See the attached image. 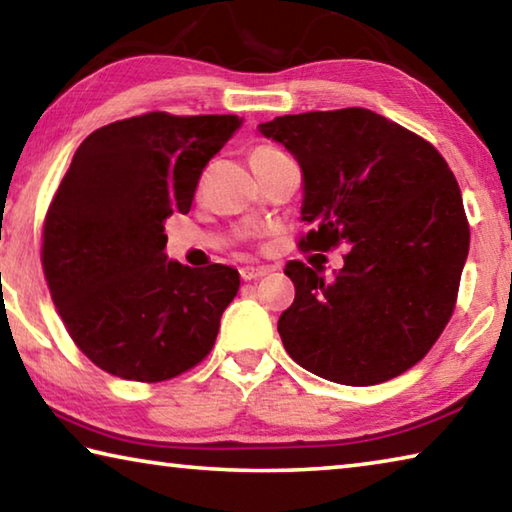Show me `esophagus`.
I'll list each match as a JSON object with an SVG mask.
<instances>
[{
    "instance_id": "1",
    "label": "esophagus",
    "mask_w": 512,
    "mask_h": 512,
    "mask_svg": "<svg viewBox=\"0 0 512 512\" xmlns=\"http://www.w3.org/2000/svg\"><path fill=\"white\" fill-rule=\"evenodd\" d=\"M266 273H268L266 266H241V268H239L241 280H246V282L257 280V277H264Z\"/></svg>"
}]
</instances>
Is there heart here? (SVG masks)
I'll list each match as a JSON object with an SVG mask.
<instances>
[{
	"mask_svg": "<svg viewBox=\"0 0 512 512\" xmlns=\"http://www.w3.org/2000/svg\"><path fill=\"white\" fill-rule=\"evenodd\" d=\"M271 153H280V151L273 149V146H257L250 158H259V155H271Z\"/></svg>",
	"mask_w": 512,
	"mask_h": 512,
	"instance_id": "heart-1",
	"label": "heart"
}]
</instances>
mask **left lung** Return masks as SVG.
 I'll return each mask as SVG.
<instances>
[{
  "label": "left lung",
  "instance_id": "1",
  "mask_svg": "<svg viewBox=\"0 0 512 512\" xmlns=\"http://www.w3.org/2000/svg\"><path fill=\"white\" fill-rule=\"evenodd\" d=\"M302 169V250L350 244L334 280L289 262L296 300L277 320L289 357L345 386L415 366L443 334L470 250L461 189L447 162L366 108L259 124Z\"/></svg>",
  "mask_w": 512,
  "mask_h": 512
}]
</instances>
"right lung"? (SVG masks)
I'll return each mask as SVG.
<instances>
[{
    "label": "right lung",
    "mask_w": 512,
    "mask_h": 512,
    "mask_svg": "<svg viewBox=\"0 0 512 512\" xmlns=\"http://www.w3.org/2000/svg\"><path fill=\"white\" fill-rule=\"evenodd\" d=\"M241 121L149 112L76 149L49 205L42 268L69 336L110 375L153 384L210 354L239 273L167 259L164 221L189 212L205 164Z\"/></svg>",
    "instance_id": "obj_1"
}]
</instances>
